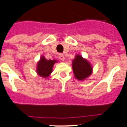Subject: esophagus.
Listing matches in <instances>:
<instances>
[{"mask_svg":"<svg viewBox=\"0 0 127 127\" xmlns=\"http://www.w3.org/2000/svg\"><path fill=\"white\" fill-rule=\"evenodd\" d=\"M59 58L60 60H61L62 61H64V55H63V54L60 53L59 55Z\"/></svg>","mask_w":127,"mask_h":127,"instance_id":"obj_1","label":"esophagus"}]
</instances>
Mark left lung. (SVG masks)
Masks as SVG:
<instances>
[{"instance_id":"obj_1","label":"left lung","mask_w":127,"mask_h":127,"mask_svg":"<svg viewBox=\"0 0 127 127\" xmlns=\"http://www.w3.org/2000/svg\"><path fill=\"white\" fill-rule=\"evenodd\" d=\"M72 68L74 77L80 81H83L93 72V66L90 62L80 55H76L72 60Z\"/></svg>"}]
</instances>
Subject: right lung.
I'll return each instance as SVG.
<instances>
[{"mask_svg":"<svg viewBox=\"0 0 127 127\" xmlns=\"http://www.w3.org/2000/svg\"><path fill=\"white\" fill-rule=\"evenodd\" d=\"M57 60H47L44 56H41L37 63L36 72L39 76L46 78L51 75L53 72L54 64L58 63Z\"/></svg>","mask_w":127,"mask_h":127,"instance_id":"add662e5","label":"right lung"}]
</instances>
